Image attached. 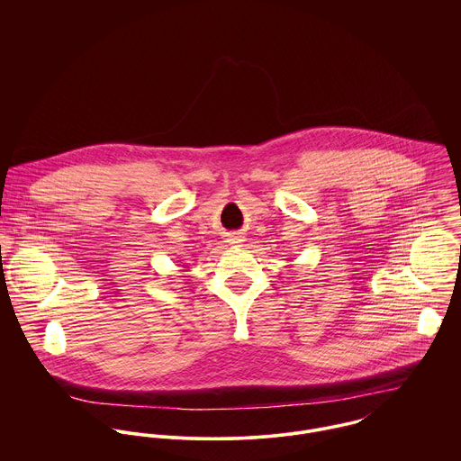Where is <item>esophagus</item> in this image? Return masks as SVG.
<instances>
[{
  "label": "esophagus",
  "mask_w": 461,
  "mask_h": 461,
  "mask_svg": "<svg viewBox=\"0 0 461 461\" xmlns=\"http://www.w3.org/2000/svg\"><path fill=\"white\" fill-rule=\"evenodd\" d=\"M243 241H245L243 232H230V234H229V243H232V245H241Z\"/></svg>",
  "instance_id": "esophagus-1"
}]
</instances>
